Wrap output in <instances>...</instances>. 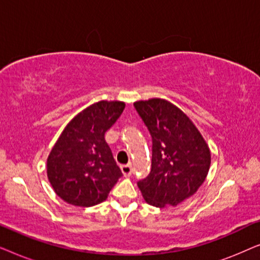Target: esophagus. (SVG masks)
Here are the masks:
<instances>
[{"mask_svg":"<svg viewBox=\"0 0 260 260\" xmlns=\"http://www.w3.org/2000/svg\"><path fill=\"white\" fill-rule=\"evenodd\" d=\"M120 170H122L123 175L125 177H129V176H131V174H133V167H131V165L122 166L120 167Z\"/></svg>","mask_w":260,"mask_h":260,"instance_id":"obj_1","label":"esophagus"}]
</instances>
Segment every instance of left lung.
I'll return each mask as SVG.
<instances>
[{"instance_id":"8db88e82","label":"left lung","mask_w":260,"mask_h":260,"mask_svg":"<svg viewBox=\"0 0 260 260\" xmlns=\"http://www.w3.org/2000/svg\"><path fill=\"white\" fill-rule=\"evenodd\" d=\"M152 138L151 170L138 182L147 204L176 206L204 183L211 167V150L186 113L161 98L134 103Z\"/></svg>"}]
</instances>
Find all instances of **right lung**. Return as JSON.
Instances as JSON below:
<instances>
[{"mask_svg":"<svg viewBox=\"0 0 260 260\" xmlns=\"http://www.w3.org/2000/svg\"><path fill=\"white\" fill-rule=\"evenodd\" d=\"M125 103L101 101L78 113L60 135L47 158V177L67 204L91 207L108 199L122 176L105 133L122 115Z\"/></svg>","mask_w":260,"mask_h":260,"instance_id":"1","label":"right lung"}]
</instances>
